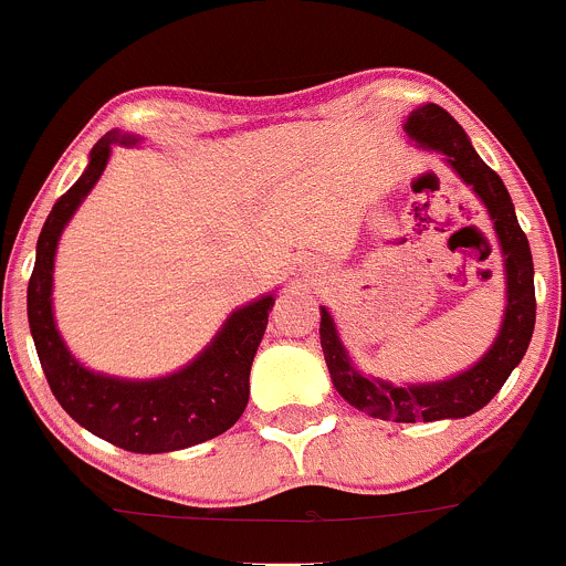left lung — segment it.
I'll list each match as a JSON object with an SVG mask.
<instances>
[{"mask_svg": "<svg viewBox=\"0 0 566 566\" xmlns=\"http://www.w3.org/2000/svg\"><path fill=\"white\" fill-rule=\"evenodd\" d=\"M406 132L426 149H434L446 155L453 171L479 193L495 221L497 243L503 251V265H506V317L497 334L495 345L486 350L484 359L475 361L470 370L437 384H409V387H395L381 378H367L350 365L343 343L337 337L332 315L321 310V345L326 356L328 373L337 387V392L378 420L395 422H431L446 420V417H468L473 411L484 409L497 389L506 384L509 373L520 365L534 334L536 321V295H534V260H531L528 238L520 229L514 216L512 196L506 185L501 182L495 171L481 160L470 146L468 135L457 124L451 113L440 104H422L406 120Z\"/></svg>", "mask_w": 566, "mask_h": 566, "instance_id": "left-lung-1", "label": "left lung"}]
</instances>
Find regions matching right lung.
<instances>
[{
	"label": "right lung",
	"instance_id": "obj_1",
	"mask_svg": "<svg viewBox=\"0 0 566 566\" xmlns=\"http://www.w3.org/2000/svg\"><path fill=\"white\" fill-rule=\"evenodd\" d=\"M109 144L135 137L107 132L93 146L87 171L54 201L38 238L27 287V317L43 376L57 403L82 429L132 453H168L199 446L232 429L249 403V373L273 310V295L234 312L212 345L179 373L155 381H124L85 370L65 350L52 317V268L57 240L80 201L91 193L109 157Z\"/></svg>",
	"mask_w": 566,
	"mask_h": 566
}]
</instances>
